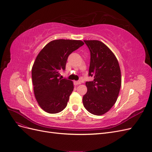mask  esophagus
Segmentation results:
<instances>
[{"label":"esophagus","mask_w":152,"mask_h":152,"mask_svg":"<svg viewBox=\"0 0 152 152\" xmlns=\"http://www.w3.org/2000/svg\"><path fill=\"white\" fill-rule=\"evenodd\" d=\"M81 84V82H80V81H75V82H74V84H75V86L79 85V84Z\"/></svg>","instance_id":"obj_1"}]
</instances>
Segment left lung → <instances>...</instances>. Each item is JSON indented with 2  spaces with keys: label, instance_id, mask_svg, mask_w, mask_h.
Here are the masks:
<instances>
[{
  "label": "left lung",
  "instance_id": "obj_1",
  "mask_svg": "<svg viewBox=\"0 0 152 152\" xmlns=\"http://www.w3.org/2000/svg\"><path fill=\"white\" fill-rule=\"evenodd\" d=\"M91 53L87 92L82 102L85 108L95 115L108 112L115 103L121 87V72L117 58L104 43L99 40H84Z\"/></svg>",
  "mask_w": 152,
  "mask_h": 152
}]
</instances>
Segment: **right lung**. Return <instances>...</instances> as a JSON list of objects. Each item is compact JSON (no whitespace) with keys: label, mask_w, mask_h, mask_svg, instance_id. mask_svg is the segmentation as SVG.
Here are the masks:
<instances>
[{"label":"right lung","mask_w":152,"mask_h":152,"mask_svg":"<svg viewBox=\"0 0 152 152\" xmlns=\"http://www.w3.org/2000/svg\"><path fill=\"white\" fill-rule=\"evenodd\" d=\"M84 44L81 40H54L37 56L31 69L32 83L37 102L45 112L57 113L66 108L73 84L59 77L65 70L69 55Z\"/></svg>","instance_id":"1"}]
</instances>
